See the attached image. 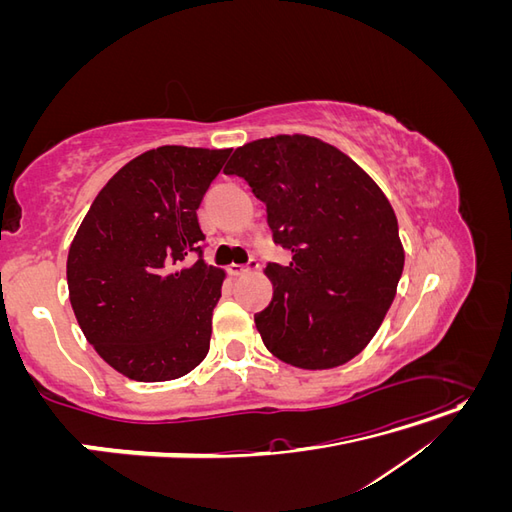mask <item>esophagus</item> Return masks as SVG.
I'll list each match as a JSON object with an SVG mask.
<instances>
[{
  "mask_svg": "<svg viewBox=\"0 0 512 512\" xmlns=\"http://www.w3.org/2000/svg\"><path fill=\"white\" fill-rule=\"evenodd\" d=\"M258 260L256 258H250L245 262V265H230L228 267V273L230 275H235V277H241V275H247V273H252V271H258Z\"/></svg>",
  "mask_w": 512,
  "mask_h": 512,
  "instance_id": "34e87169",
  "label": "esophagus"
}]
</instances>
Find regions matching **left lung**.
Returning a JSON list of instances; mask_svg holds the SVG:
<instances>
[{"label":"left lung","instance_id":"8db88e82","mask_svg":"<svg viewBox=\"0 0 512 512\" xmlns=\"http://www.w3.org/2000/svg\"><path fill=\"white\" fill-rule=\"evenodd\" d=\"M226 175L243 177L267 205L273 241L290 265L269 262V307L254 316L277 359L331 369L376 335L395 299L404 245L389 198L337 147L280 134L237 147Z\"/></svg>","mask_w":512,"mask_h":512}]
</instances>
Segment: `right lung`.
Here are the masks:
<instances>
[{
	"label": "right lung",
	"mask_w": 512,
	"mask_h": 512,
	"mask_svg": "<svg viewBox=\"0 0 512 512\" xmlns=\"http://www.w3.org/2000/svg\"><path fill=\"white\" fill-rule=\"evenodd\" d=\"M230 151L141 153L108 179L76 230L66 267L74 316L130 380L181 378L209 352L226 273L203 258L196 209Z\"/></svg>",
	"instance_id": "obj_1"
}]
</instances>
